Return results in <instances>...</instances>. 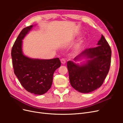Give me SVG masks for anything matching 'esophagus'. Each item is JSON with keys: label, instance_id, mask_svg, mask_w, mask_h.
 Here are the masks:
<instances>
[{"label": "esophagus", "instance_id": "1", "mask_svg": "<svg viewBox=\"0 0 123 123\" xmlns=\"http://www.w3.org/2000/svg\"><path fill=\"white\" fill-rule=\"evenodd\" d=\"M61 62L62 64H65L66 63V60L64 58H62L61 59Z\"/></svg>", "mask_w": 123, "mask_h": 123}]
</instances>
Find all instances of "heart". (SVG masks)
<instances>
[{
  "label": "heart",
  "instance_id": "heart-1",
  "mask_svg": "<svg viewBox=\"0 0 123 123\" xmlns=\"http://www.w3.org/2000/svg\"><path fill=\"white\" fill-rule=\"evenodd\" d=\"M84 42V39H80L74 44L73 48V52L74 54H78L81 50L83 48Z\"/></svg>",
  "mask_w": 123,
  "mask_h": 123
}]
</instances>
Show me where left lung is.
<instances>
[{"instance_id":"obj_1","label":"left lung","mask_w":123,"mask_h":123,"mask_svg":"<svg viewBox=\"0 0 123 123\" xmlns=\"http://www.w3.org/2000/svg\"><path fill=\"white\" fill-rule=\"evenodd\" d=\"M97 45L95 48L86 49L74 58V62H67L70 84L80 92L87 93L99 88L108 73L111 48L102 35ZM82 59L86 60L80 65L75 62Z\"/></svg>"}]
</instances>
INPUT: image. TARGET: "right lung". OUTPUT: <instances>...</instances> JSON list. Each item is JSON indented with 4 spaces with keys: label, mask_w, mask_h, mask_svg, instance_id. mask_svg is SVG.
<instances>
[{
    "label": "right lung",
    "mask_w": 123,
    "mask_h": 123,
    "mask_svg": "<svg viewBox=\"0 0 123 123\" xmlns=\"http://www.w3.org/2000/svg\"><path fill=\"white\" fill-rule=\"evenodd\" d=\"M33 25L23 29L15 42L11 51L15 75L27 91L42 95L50 89L55 71L61 65L58 58L42 59L29 57L24 54L23 40Z\"/></svg>",
    "instance_id": "1"
}]
</instances>
